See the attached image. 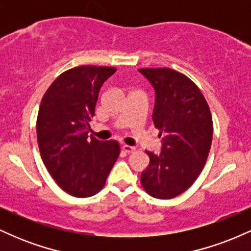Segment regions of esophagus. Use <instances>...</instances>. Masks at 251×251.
<instances>
[{
  "label": "esophagus",
  "mask_w": 251,
  "mask_h": 251,
  "mask_svg": "<svg viewBox=\"0 0 251 251\" xmlns=\"http://www.w3.org/2000/svg\"><path fill=\"white\" fill-rule=\"evenodd\" d=\"M123 150L125 152H127V153H133V152L135 151V148L134 146H129V145H126V144H124Z\"/></svg>",
  "instance_id": "34e87169"
}]
</instances>
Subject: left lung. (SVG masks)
<instances>
[{"label":"left lung","mask_w":251,"mask_h":251,"mask_svg":"<svg viewBox=\"0 0 251 251\" xmlns=\"http://www.w3.org/2000/svg\"><path fill=\"white\" fill-rule=\"evenodd\" d=\"M155 91L153 124L162 152L150 157L140 181L150 196L170 200L186 191L205 165L212 143V117L198 86L171 68H140Z\"/></svg>","instance_id":"obj_1"}]
</instances>
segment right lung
<instances>
[{
  "instance_id": "1",
  "label": "right lung",
  "mask_w": 251,
  "mask_h": 251,
  "mask_svg": "<svg viewBox=\"0 0 251 251\" xmlns=\"http://www.w3.org/2000/svg\"><path fill=\"white\" fill-rule=\"evenodd\" d=\"M116 71L89 65L71 68L54 80L40 103V154L57 185L74 197L98 194L120 153L116 140L88 138L100 88Z\"/></svg>"
}]
</instances>
